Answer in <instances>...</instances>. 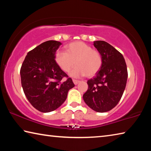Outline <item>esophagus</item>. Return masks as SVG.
<instances>
[{
    "instance_id": "obj_1",
    "label": "esophagus",
    "mask_w": 151,
    "mask_h": 151,
    "mask_svg": "<svg viewBox=\"0 0 151 151\" xmlns=\"http://www.w3.org/2000/svg\"><path fill=\"white\" fill-rule=\"evenodd\" d=\"M73 83H74V84H75V85H77L79 82H80L78 80H76V79H73Z\"/></svg>"
}]
</instances>
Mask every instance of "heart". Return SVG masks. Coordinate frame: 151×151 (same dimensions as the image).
I'll list each match as a JSON object with an SVG mask.
<instances>
[{"mask_svg":"<svg viewBox=\"0 0 151 151\" xmlns=\"http://www.w3.org/2000/svg\"><path fill=\"white\" fill-rule=\"evenodd\" d=\"M66 51H59L55 57L56 62L64 72H69L75 63L77 66L70 73L73 76L92 77L101 69L102 56L90 45L81 41L73 42L66 46Z\"/></svg>","mask_w":151,"mask_h":151,"instance_id":"1","label":"heart"}]
</instances>
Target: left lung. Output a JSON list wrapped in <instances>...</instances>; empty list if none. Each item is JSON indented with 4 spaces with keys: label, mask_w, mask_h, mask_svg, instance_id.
<instances>
[{
    "label": "left lung",
    "mask_w": 151,
    "mask_h": 151,
    "mask_svg": "<svg viewBox=\"0 0 151 151\" xmlns=\"http://www.w3.org/2000/svg\"><path fill=\"white\" fill-rule=\"evenodd\" d=\"M103 59L101 69L87 81L88 90L83 94L85 103L94 111H111L121 100L126 87L128 72L123 56L103 40L94 42Z\"/></svg>",
    "instance_id": "1"
}]
</instances>
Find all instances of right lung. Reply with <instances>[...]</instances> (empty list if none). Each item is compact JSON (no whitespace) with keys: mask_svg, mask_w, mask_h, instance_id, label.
<instances>
[{"mask_svg":"<svg viewBox=\"0 0 151 151\" xmlns=\"http://www.w3.org/2000/svg\"><path fill=\"white\" fill-rule=\"evenodd\" d=\"M61 45L56 40L42 42L27 53L20 68L24 93L40 112L58 109L65 101L68 91L75 86L72 78L55 60L56 51Z\"/></svg>","mask_w":151,"mask_h":151,"instance_id":"add662e5","label":"right lung"}]
</instances>
